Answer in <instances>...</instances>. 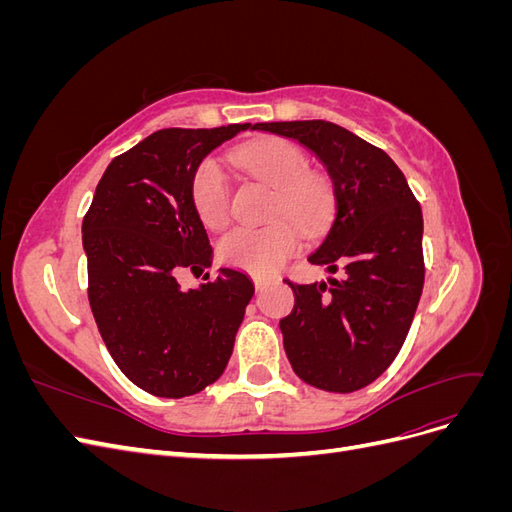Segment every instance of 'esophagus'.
<instances>
[{
	"instance_id": "esophagus-1",
	"label": "esophagus",
	"mask_w": 512,
	"mask_h": 512,
	"mask_svg": "<svg viewBox=\"0 0 512 512\" xmlns=\"http://www.w3.org/2000/svg\"><path fill=\"white\" fill-rule=\"evenodd\" d=\"M267 282H269V277H265V275H254V286H256V290H260Z\"/></svg>"
}]
</instances>
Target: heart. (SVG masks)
Segmentation results:
<instances>
[{
  "mask_svg": "<svg viewBox=\"0 0 512 512\" xmlns=\"http://www.w3.org/2000/svg\"><path fill=\"white\" fill-rule=\"evenodd\" d=\"M235 162L247 177L265 181L273 192L269 218L284 214L297 223L303 235L314 237L327 226L333 209L331 181L309 170L305 151L286 138L265 136L247 141L232 151ZM194 211L207 228L220 230L230 220V183L224 168L213 158L196 166L190 181ZM290 221V222H291ZM289 222V223H290ZM285 221L265 228H237L218 247L224 265L247 273L265 275L280 269L299 250L301 235Z\"/></svg>",
  "mask_w": 512,
  "mask_h": 512,
  "instance_id": "b5f03b06",
  "label": "heart"
}]
</instances>
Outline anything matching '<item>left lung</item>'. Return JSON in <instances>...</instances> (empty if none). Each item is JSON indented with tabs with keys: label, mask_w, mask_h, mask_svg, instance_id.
<instances>
[{
	"label": "left lung",
	"mask_w": 512,
	"mask_h": 512,
	"mask_svg": "<svg viewBox=\"0 0 512 512\" xmlns=\"http://www.w3.org/2000/svg\"><path fill=\"white\" fill-rule=\"evenodd\" d=\"M297 138L327 166L335 218L312 265L342 277L294 284V309L280 320L288 361L303 382L352 393L374 382L406 342L425 284L423 213L386 153L331 121L256 123Z\"/></svg>",
	"instance_id": "obj_1"
}]
</instances>
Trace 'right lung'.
<instances>
[{"mask_svg": "<svg viewBox=\"0 0 512 512\" xmlns=\"http://www.w3.org/2000/svg\"><path fill=\"white\" fill-rule=\"evenodd\" d=\"M250 123L164 128L117 156L83 218L87 297L98 331L130 382L156 397L200 393L228 365L250 277L220 269L185 292L177 275L211 265L190 181L209 151Z\"/></svg>", "mask_w": 512, "mask_h": 512, "instance_id": "1", "label": "right lung"}]
</instances>
